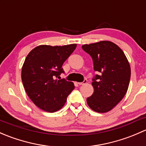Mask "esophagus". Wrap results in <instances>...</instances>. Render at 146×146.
<instances>
[{
    "mask_svg": "<svg viewBox=\"0 0 146 146\" xmlns=\"http://www.w3.org/2000/svg\"><path fill=\"white\" fill-rule=\"evenodd\" d=\"M87 82H88V80H84L83 82H78V84H79V85H85V84H86Z\"/></svg>",
    "mask_w": 146,
    "mask_h": 146,
    "instance_id": "1",
    "label": "esophagus"
}]
</instances>
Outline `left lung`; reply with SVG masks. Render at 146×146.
Listing matches in <instances>:
<instances>
[{"instance_id": "1", "label": "left lung", "mask_w": 146, "mask_h": 146, "mask_svg": "<svg viewBox=\"0 0 146 146\" xmlns=\"http://www.w3.org/2000/svg\"><path fill=\"white\" fill-rule=\"evenodd\" d=\"M82 48L92 57L96 75L92 79L94 92L87 98L91 110L104 113L112 110L123 98L129 88L131 67L123 51L113 42L100 41Z\"/></svg>"}]
</instances>
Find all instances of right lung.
Segmentation results:
<instances>
[{"instance_id":"right-lung-1","label":"right lung","mask_w":146,"mask_h":146,"mask_svg":"<svg viewBox=\"0 0 146 146\" xmlns=\"http://www.w3.org/2000/svg\"><path fill=\"white\" fill-rule=\"evenodd\" d=\"M77 44L39 45L28 54L22 68V81L28 97L39 108L48 112L61 110L74 84L60 79L63 64Z\"/></svg>"}]
</instances>
